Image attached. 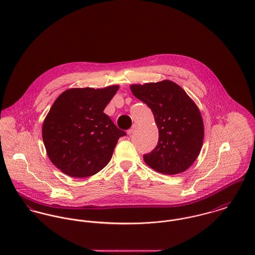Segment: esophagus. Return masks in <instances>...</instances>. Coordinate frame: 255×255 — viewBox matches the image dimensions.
<instances>
[{
  "label": "esophagus",
  "instance_id": "34e87169",
  "mask_svg": "<svg viewBox=\"0 0 255 255\" xmlns=\"http://www.w3.org/2000/svg\"><path fill=\"white\" fill-rule=\"evenodd\" d=\"M135 128H136V126H135V125H133V126H132L128 130V135H131V134H132V132L135 130Z\"/></svg>",
  "mask_w": 255,
  "mask_h": 255
}]
</instances>
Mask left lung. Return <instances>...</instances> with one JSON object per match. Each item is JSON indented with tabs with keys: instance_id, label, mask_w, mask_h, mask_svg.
<instances>
[{
	"instance_id": "8db88e82",
	"label": "left lung",
	"mask_w": 255,
	"mask_h": 255,
	"mask_svg": "<svg viewBox=\"0 0 255 255\" xmlns=\"http://www.w3.org/2000/svg\"><path fill=\"white\" fill-rule=\"evenodd\" d=\"M132 94L152 110L159 129L156 147L143 155L146 164L161 174L188 169L202 147L204 128L200 112L181 86L170 80L130 86Z\"/></svg>"
}]
</instances>
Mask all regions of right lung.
Wrapping results in <instances>:
<instances>
[{
    "label": "right lung",
    "mask_w": 255,
    "mask_h": 255,
    "mask_svg": "<svg viewBox=\"0 0 255 255\" xmlns=\"http://www.w3.org/2000/svg\"><path fill=\"white\" fill-rule=\"evenodd\" d=\"M118 89V85L73 88L54 102L42 136L51 162L66 175L86 178L97 174L109 163L119 138L127 134L104 113Z\"/></svg>",
    "instance_id": "1"
}]
</instances>
